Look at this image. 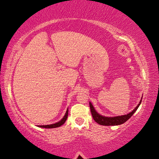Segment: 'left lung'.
Here are the masks:
<instances>
[{
    "label": "left lung",
    "instance_id": "left-lung-1",
    "mask_svg": "<svg viewBox=\"0 0 159 159\" xmlns=\"http://www.w3.org/2000/svg\"><path fill=\"white\" fill-rule=\"evenodd\" d=\"M142 101L141 100L140 101L139 104L133 110L132 112H130L129 114H125V115H123V116H113V117H107V116H102L99 114H98L96 112L95 108L93 106V105L90 102V111L91 114H92L93 118L96 123L99 124V125H120V124H123L124 123L127 121L128 120L130 119L131 116L134 114V113L137 111V109L138 108L139 105H140Z\"/></svg>",
    "mask_w": 159,
    "mask_h": 159
}]
</instances>
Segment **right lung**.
Instances as JSON below:
<instances>
[{
	"label": "right lung",
	"instance_id": "right-lung-1",
	"mask_svg": "<svg viewBox=\"0 0 159 159\" xmlns=\"http://www.w3.org/2000/svg\"><path fill=\"white\" fill-rule=\"evenodd\" d=\"M67 117H68V109H67V111H66V112L64 116H63V119H62L61 121L57 122V123H54V124H51V125H39V127L45 128V129H53V128L60 127V126H61V125H63V124H64V123L66 122V119H67Z\"/></svg>",
	"mask_w": 159,
	"mask_h": 159
}]
</instances>
